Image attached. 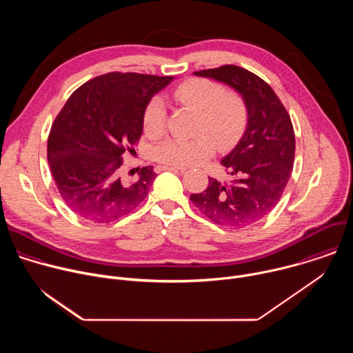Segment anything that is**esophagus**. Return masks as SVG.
<instances>
[{"mask_svg":"<svg viewBox=\"0 0 353 353\" xmlns=\"http://www.w3.org/2000/svg\"><path fill=\"white\" fill-rule=\"evenodd\" d=\"M157 170H158V172H162V170H180V172H184L185 168H181V166H170V165H159V166H157Z\"/></svg>","mask_w":353,"mask_h":353,"instance_id":"esophagus-1","label":"esophagus"}]
</instances>
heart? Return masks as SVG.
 <instances>
[{
	"label": "heart",
	"mask_w": 353,
	"mask_h": 353,
	"mask_svg": "<svg viewBox=\"0 0 353 353\" xmlns=\"http://www.w3.org/2000/svg\"><path fill=\"white\" fill-rule=\"evenodd\" d=\"M179 105L198 113L196 134L192 139L169 138L154 148L155 161L170 166H194L210 159L216 145L221 149L233 145L247 121V108L236 92H226L221 83L191 78L179 85L173 93ZM166 109L161 99L154 97L143 110V131L159 138L166 130Z\"/></svg>",
	"instance_id": "b5f03b06"
}]
</instances>
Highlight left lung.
<instances>
[{
  "label": "left lung",
  "instance_id": "8db88e82",
  "mask_svg": "<svg viewBox=\"0 0 353 353\" xmlns=\"http://www.w3.org/2000/svg\"><path fill=\"white\" fill-rule=\"evenodd\" d=\"M234 89L247 108L245 130L221 161L233 181L208 177L207 190L191 194V203L216 225L244 228L268 215L289 181L294 159L290 117L272 88L237 65L194 72Z\"/></svg>",
  "mask_w": 353,
  "mask_h": 353
}]
</instances>
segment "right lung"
<instances>
[{
  "label": "right lung",
  "mask_w": 353,
  "mask_h": 353,
  "mask_svg": "<svg viewBox=\"0 0 353 353\" xmlns=\"http://www.w3.org/2000/svg\"><path fill=\"white\" fill-rule=\"evenodd\" d=\"M173 77L110 72L78 88L54 120L47 159L64 203L81 218L109 223L146 198L157 173L145 166L134 180L121 157L143 130V110Z\"/></svg>",
  "instance_id": "add662e5"
}]
</instances>
